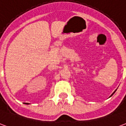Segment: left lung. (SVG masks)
<instances>
[{
	"label": "left lung",
	"mask_w": 126,
	"mask_h": 126,
	"mask_svg": "<svg viewBox=\"0 0 126 126\" xmlns=\"http://www.w3.org/2000/svg\"><path fill=\"white\" fill-rule=\"evenodd\" d=\"M116 90H117V89H115V91H114V92H113V94H111V95H110V97H111V96H112L113 95V94H114V93H115V92H116Z\"/></svg>",
	"instance_id": "1"
}]
</instances>
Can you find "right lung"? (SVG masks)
Instances as JSON below:
<instances>
[{
	"label": "right lung",
	"mask_w": 126,
	"mask_h": 126,
	"mask_svg": "<svg viewBox=\"0 0 126 126\" xmlns=\"http://www.w3.org/2000/svg\"><path fill=\"white\" fill-rule=\"evenodd\" d=\"M25 104H30V103H25Z\"/></svg>",
	"instance_id": "1"
}]
</instances>
